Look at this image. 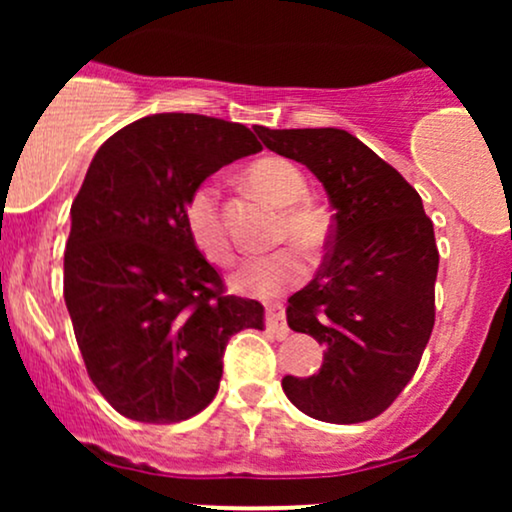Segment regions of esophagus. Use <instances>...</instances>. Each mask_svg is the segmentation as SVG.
<instances>
[{"instance_id": "obj_1", "label": "esophagus", "mask_w": 512, "mask_h": 512, "mask_svg": "<svg viewBox=\"0 0 512 512\" xmlns=\"http://www.w3.org/2000/svg\"><path fill=\"white\" fill-rule=\"evenodd\" d=\"M267 327L272 332H276V337H286L289 334V325L284 322V310H281V305H267Z\"/></svg>"}]
</instances>
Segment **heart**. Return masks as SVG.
Returning a JSON list of instances; mask_svg holds the SVG:
<instances>
[{"label": "heart", "mask_w": 512, "mask_h": 512, "mask_svg": "<svg viewBox=\"0 0 512 512\" xmlns=\"http://www.w3.org/2000/svg\"><path fill=\"white\" fill-rule=\"evenodd\" d=\"M245 182L264 199L281 207L276 240H291L305 252H317L327 240V219L313 204L303 202L308 182L301 168L281 156H264L245 170ZM182 223L192 245L214 264L233 260V245L223 226L219 192L211 182H202L190 192L182 207ZM305 279L301 252L281 248L267 255L248 257L231 276L233 289L248 296L272 298Z\"/></svg>", "instance_id": "heart-1"}]
</instances>
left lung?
<instances>
[{
    "label": "left lung",
    "instance_id": "obj_1",
    "mask_svg": "<svg viewBox=\"0 0 512 512\" xmlns=\"http://www.w3.org/2000/svg\"><path fill=\"white\" fill-rule=\"evenodd\" d=\"M274 154L303 163L334 209L330 252L286 322L325 346L320 373L281 380L303 414L327 424L375 419L419 368L436 322L438 248L419 192L337 127H255Z\"/></svg>",
    "mask_w": 512,
    "mask_h": 512
}]
</instances>
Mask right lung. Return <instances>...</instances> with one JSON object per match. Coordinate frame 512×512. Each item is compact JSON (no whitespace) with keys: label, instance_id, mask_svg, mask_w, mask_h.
<instances>
[{"label":"right lung","instance_id":"add662e5","mask_svg":"<svg viewBox=\"0 0 512 512\" xmlns=\"http://www.w3.org/2000/svg\"><path fill=\"white\" fill-rule=\"evenodd\" d=\"M257 151L238 122L158 113L115 132L88 166L69 211L64 303L88 378L127 419L199 414L228 339L264 327L262 303L226 296L182 223L197 185Z\"/></svg>","mask_w":512,"mask_h":512}]
</instances>
